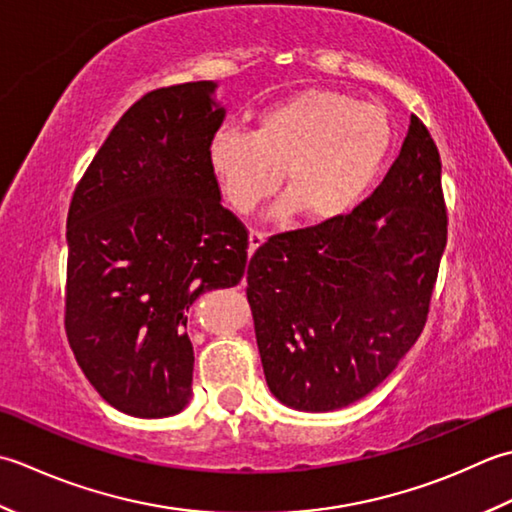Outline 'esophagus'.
I'll list each match as a JSON object with an SVG mask.
<instances>
[{"instance_id": "34e87169", "label": "esophagus", "mask_w": 512, "mask_h": 512, "mask_svg": "<svg viewBox=\"0 0 512 512\" xmlns=\"http://www.w3.org/2000/svg\"><path fill=\"white\" fill-rule=\"evenodd\" d=\"M263 243H265V234L258 232V229H252V232H249V254H254Z\"/></svg>"}]
</instances>
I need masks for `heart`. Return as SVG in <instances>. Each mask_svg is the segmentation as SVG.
I'll return each mask as SVG.
<instances>
[{"label": "heart", "mask_w": 512, "mask_h": 512, "mask_svg": "<svg viewBox=\"0 0 512 512\" xmlns=\"http://www.w3.org/2000/svg\"><path fill=\"white\" fill-rule=\"evenodd\" d=\"M393 123L380 103L338 90H302L256 114L254 132L218 130L207 165L232 210L249 214L276 190L287 194L274 218L298 207L309 221H331L353 210L391 152Z\"/></svg>", "instance_id": "b5f03b06"}]
</instances>
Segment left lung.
<instances>
[{
  "label": "left lung",
  "mask_w": 512,
  "mask_h": 512,
  "mask_svg": "<svg viewBox=\"0 0 512 512\" xmlns=\"http://www.w3.org/2000/svg\"><path fill=\"white\" fill-rule=\"evenodd\" d=\"M444 247L440 152L411 117L367 201L271 236L249 260L247 300L276 400L327 413L387 380L424 329Z\"/></svg>",
  "instance_id": "8db88e82"
}]
</instances>
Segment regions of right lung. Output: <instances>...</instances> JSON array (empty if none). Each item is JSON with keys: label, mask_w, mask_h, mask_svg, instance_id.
<instances>
[{"label": "right lung", "mask_w": 512, "mask_h": 512, "mask_svg": "<svg viewBox=\"0 0 512 512\" xmlns=\"http://www.w3.org/2000/svg\"><path fill=\"white\" fill-rule=\"evenodd\" d=\"M216 88L194 81L139 99L70 203L68 342L101 398L134 417L190 404L187 314L205 291L245 274L247 232L207 165L225 119Z\"/></svg>", "instance_id": "add662e5"}]
</instances>
